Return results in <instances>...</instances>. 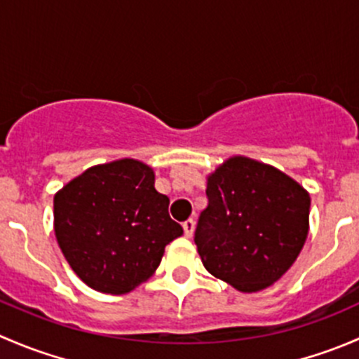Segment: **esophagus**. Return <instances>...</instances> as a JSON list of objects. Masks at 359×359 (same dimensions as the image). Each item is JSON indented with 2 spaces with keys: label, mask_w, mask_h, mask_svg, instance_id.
<instances>
[{
  "label": "esophagus",
  "mask_w": 359,
  "mask_h": 359,
  "mask_svg": "<svg viewBox=\"0 0 359 359\" xmlns=\"http://www.w3.org/2000/svg\"><path fill=\"white\" fill-rule=\"evenodd\" d=\"M194 226H196V224H194V220L193 219H187L186 222L182 224V227H184V233H186V236L187 238H191L194 234Z\"/></svg>",
  "instance_id": "esophagus-1"
}]
</instances>
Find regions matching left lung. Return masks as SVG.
<instances>
[{"label": "left lung", "mask_w": 359, "mask_h": 359, "mask_svg": "<svg viewBox=\"0 0 359 359\" xmlns=\"http://www.w3.org/2000/svg\"><path fill=\"white\" fill-rule=\"evenodd\" d=\"M206 196L194 243L212 276L253 293L290 269L309 233L311 196L297 180L233 156L206 177Z\"/></svg>", "instance_id": "left-lung-1"}]
</instances>
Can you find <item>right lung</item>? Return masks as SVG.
Returning a JSON list of instances; mask_svg holds the SVG:
<instances>
[{
	"label": "right lung",
	"mask_w": 359,
	"mask_h": 359,
	"mask_svg": "<svg viewBox=\"0 0 359 359\" xmlns=\"http://www.w3.org/2000/svg\"><path fill=\"white\" fill-rule=\"evenodd\" d=\"M154 170L123 158L90 166L53 196L57 243L76 276L102 293L132 292L158 269L165 247L182 236Z\"/></svg>",
	"instance_id": "1"
}]
</instances>
